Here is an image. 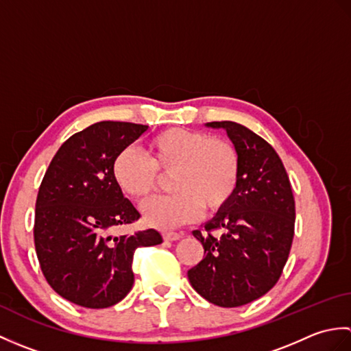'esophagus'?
Listing matches in <instances>:
<instances>
[{
  "label": "esophagus",
  "instance_id": "esophagus-1",
  "mask_svg": "<svg viewBox=\"0 0 351 351\" xmlns=\"http://www.w3.org/2000/svg\"><path fill=\"white\" fill-rule=\"evenodd\" d=\"M162 238L166 241H176L181 238L180 232H171V230H166V232H162Z\"/></svg>",
  "mask_w": 351,
  "mask_h": 351
}]
</instances>
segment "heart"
<instances>
[{
  "instance_id": "heart-1",
  "label": "heart",
  "mask_w": 351,
  "mask_h": 351,
  "mask_svg": "<svg viewBox=\"0 0 351 351\" xmlns=\"http://www.w3.org/2000/svg\"><path fill=\"white\" fill-rule=\"evenodd\" d=\"M173 195L141 208L147 225L158 229L195 221L202 211L215 214L232 202L240 185L241 158L232 141L187 128H169L146 143V155L132 147L117 152L111 175L123 195L145 200L170 175Z\"/></svg>"
}]
</instances>
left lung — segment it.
Masks as SVG:
<instances>
[{
    "label": "left lung",
    "instance_id": "left-lung-1",
    "mask_svg": "<svg viewBox=\"0 0 351 351\" xmlns=\"http://www.w3.org/2000/svg\"><path fill=\"white\" fill-rule=\"evenodd\" d=\"M241 158L238 190L225 210L193 230L204 259L189 270L191 287L210 303L237 308L263 297L278 283L293 244L295 204L289 178L270 143L245 126L223 121ZM220 230L222 234L213 232Z\"/></svg>",
    "mask_w": 351,
    "mask_h": 351
}]
</instances>
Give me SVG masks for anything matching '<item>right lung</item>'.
<instances>
[{"label": "right lung", "mask_w": 351, "mask_h": 351, "mask_svg": "<svg viewBox=\"0 0 351 351\" xmlns=\"http://www.w3.org/2000/svg\"><path fill=\"white\" fill-rule=\"evenodd\" d=\"M146 125L104 121L73 134L58 149L36 199L34 245L45 279L58 295L83 308L121 302L134 283L137 247L162 243L155 229L114 237L140 219L119 190L111 164Z\"/></svg>", "instance_id": "obj_1"}]
</instances>
